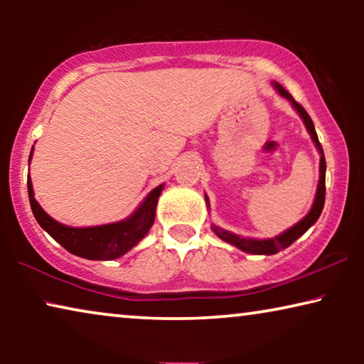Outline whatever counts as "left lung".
I'll list each match as a JSON object with an SVG mask.
<instances>
[{
	"instance_id": "1",
	"label": "left lung",
	"mask_w": 364,
	"mask_h": 364,
	"mask_svg": "<svg viewBox=\"0 0 364 364\" xmlns=\"http://www.w3.org/2000/svg\"><path fill=\"white\" fill-rule=\"evenodd\" d=\"M273 86L278 91L280 96H283L288 101L291 102V106L295 107V111L300 114V117L303 119V122H305V126L308 129V132H310V136L313 139V142H315V146L318 149V152H320V181H318V188H316V196H315V202H313V207L311 210L308 212V215L305 218H301L300 222L295 223V225L288 228L280 235L273 237V238H267V240H257V238H243V237H238L235 233H230L227 230H222V228H218L213 225L212 230L215 232L217 237H220L222 240H225L228 243H232L233 247L240 248V250L247 252V253H253V255H275L283 248L290 247L293 242L296 240V238H300L303 233H305L308 228H310L313 223H315L318 218L321 215V210H323V205H325V192H326V187H325V172H326V162H325V154H323V147L320 141H318V136H316V131H315V126H313V121L311 117L308 116V112L303 109L300 104H298L295 99L291 97V94L285 91L280 84L278 82H273ZM205 200L208 202V198L205 197Z\"/></svg>"
}]
</instances>
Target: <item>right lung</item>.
I'll list each match as a JSON object with an SVG mask.
<instances>
[{
	"instance_id": "1",
	"label": "right lung",
	"mask_w": 364,
	"mask_h": 364,
	"mask_svg": "<svg viewBox=\"0 0 364 364\" xmlns=\"http://www.w3.org/2000/svg\"><path fill=\"white\" fill-rule=\"evenodd\" d=\"M29 162H31V156H29ZM162 188L164 183L151 191L141 205L137 207V210L121 222L97 227H68L56 222L43 210L34 198L31 178L28 177L29 203H31L33 215L39 225L68 252H71L73 255L87 258V260H114V258L127 253L132 247H136L151 230Z\"/></svg>"
}]
</instances>
